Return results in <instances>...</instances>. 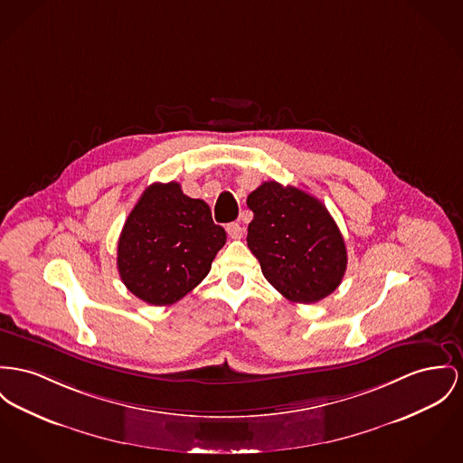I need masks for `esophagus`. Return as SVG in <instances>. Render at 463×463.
<instances>
[{
	"label": "esophagus",
	"instance_id": "obj_1",
	"mask_svg": "<svg viewBox=\"0 0 463 463\" xmlns=\"http://www.w3.org/2000/svg\"><path fill=\"white\" fill-rule=\"evenodd\" d=\"M226 232H228V235H230L232 239H241L242 233H244V230H242V226H241L239 222H230V224H226Z\"/></svg>",
	"mask_w": 463,
	"mask_h": 463
}]
</instances>
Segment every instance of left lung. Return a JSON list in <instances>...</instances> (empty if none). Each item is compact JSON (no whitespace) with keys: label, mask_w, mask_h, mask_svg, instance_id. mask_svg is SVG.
<instances>
[{"label":"left lung","mask_w":463,"mask_h":463,"mask_svg":"<svg viewBox=\"0 0 463 463\" xmlns=\"http://www.w3.org/2000/svg\"><path fill=\"white\" fill-rule=\"evenodd\" d=\"M247 246L282 297L314 304L339 288L347 250L326 207L295 185L263 183L247 196Z\"/></svg>","instance_id":"1"}]
</instances>
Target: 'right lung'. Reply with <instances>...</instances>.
<instances>
[{
  "label": "right lung",
  "instance_id": "add662e5",
  "mask_svg": "<svg viewBox=\"0 0 463 463\" xmlns=\"http://www.w3.org/2000/svg\"><path fill=\"white\" fill-rule=\"evenodd\" d=\"M224 242L226 232L203 200L189 198L179 183H155L124 222L119 276L140 300L172 306L205 279Z\"/></svg>",
  "mask_w": 463,
  "mask_h": 463
}]
</instances>
